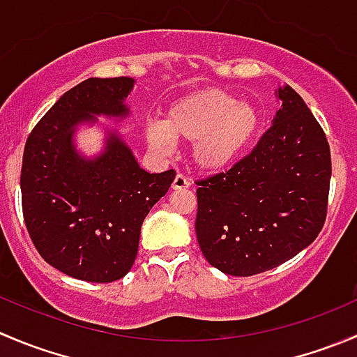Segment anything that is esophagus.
<instances>
[{
  "instance_id": "esophagus-1",
  "label": "esophagus",
  "mask_w": 357,
  "mask_h": 357,
  "mask_svg": "<svg viewBox=\"0 0 357 357\" xmlns=\"http://www.w3.org/2000/svg\"><path fill=\"white\" fill-rule=\"evenodd\" d=\"M190 186V181L183 174H178L172 181V190H185Z\"/></svg>"
}]
</instances>
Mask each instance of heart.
Returning <instances> with one entry per match:
<instances>
[{"instance_id": "obj_1", "label": "heart", "mask_w": 357, "mask_h": 357, "mask_svg": "<svg viewBox=\"0 0 357 357\" xmlns=\"http://www.w3.org/2000/svg\"><path fill=\"white\" fill-rule=\"evenodd\" d=\"M259 127L258 109L237 101L220 89H204L178 99L165 112L164 122H148L144 139L158 153H169L172 139L192 144L197 169L225 171L242 153Z\"/></svg>"}]
</instances>
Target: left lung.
<instances>
[{
  "instance_id": "8db88e82",
  "label": "left lung",
  "mask_w": 357,
  "mask_h": 357,
  "mask_svg": "<svg viewBox=\"0 0 357 357\" xmlns=\"http://www.w3.org/2000/svg\"><path fill=\"white\" fill-rule=\"evenodd\" d=\"M275 94L281 108L251 153L197 181V241L207 261L228 275L282 265L316 241L326 220V134L291 86Z\"/></svg>"
}]
</instances>
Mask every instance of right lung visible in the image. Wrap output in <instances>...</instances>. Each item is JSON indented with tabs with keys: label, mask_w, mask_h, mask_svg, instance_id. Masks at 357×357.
I'll return each instance as SVG.
<instances>
[{
	"label": "right lung",
	"mask_w": 357,
	"mask_h": 357,
	"mask_svg": "<svg viewBox=\"0 0 357 357\" xmlns=\"http://www.w3.org/2000/svg\"><path fill=\"white\" fill-rule=\"evenodd\" d=\"M134 79L89 78L66 92L26 141L20 171L26 228L41 258L86 282H113L132 268L141 225L176 172L150 174L108 130L98 157L78 153L73 134L98 116L126 119Z\"/></svg>",
	"instance_id": "obj_1"
}]
</instances>
